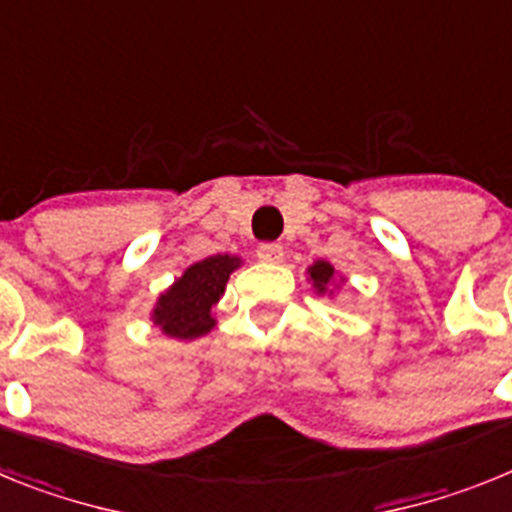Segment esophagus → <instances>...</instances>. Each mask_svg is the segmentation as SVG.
<instances>
[{
    "instance_id": "1",
    "label": "esophagus",
    "mask_w": 512,
    "mask_h": 512,
    "mask_svg": "<svg viewBox=\"0 0 512 512\" xmlns=\"http://www.w3.org/2000/svg\"><path fill=\"white\" fill-rule=\"evenodd\" d=\"M256 256H259V261H264V264H279V261L284 259V248L279 246V243H261V246L256 248Z\"/></svg>"
}]
</instances>
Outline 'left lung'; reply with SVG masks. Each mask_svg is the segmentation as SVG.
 I'll return each instance as SVG.
<instances>
[{
    "label": "left lung",
    "instance_id": "8db88e82",
    "mask_svg": "<svg viewBox=\"0 0 512 512\" xmlns=\"http://www.w3.org/2000/svg\"><path fill=\"white\" fill-rule=\"evenodd\" d=\"M310 279L312 284H315V289L323 295L325 289H328L330 279H333V266H330L328 261H315V264L310 266Z\"/></svg>",
    "mask_w": 512,
    "mask_h": 512
}]
</instances>
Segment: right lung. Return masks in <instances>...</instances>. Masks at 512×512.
Instances as JSON below:
<instances>
[{
    "mask_svg": "<svg viewBox=\"0 0 512 512\" xmlns=\"http://www.w3.org/2000/svg\"><path fill=\"white\" fill-rule=\"evenodd\" d=\"M241 266V259L217 253L205 261L189 266L182 279H176L169 292L158 297L153 310V323L164 330L166 336L179 341L205 336L207 330L215 328L212 320V305L225 292L230 271Z\"/></svg>",
    "mask_w": 512,
    "mask_h": 512,
    "instance_id": "right-lung-1",
    "label": "right lung"
}]
</instances>
